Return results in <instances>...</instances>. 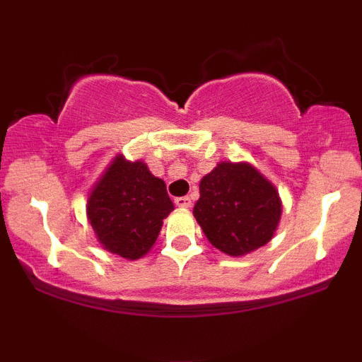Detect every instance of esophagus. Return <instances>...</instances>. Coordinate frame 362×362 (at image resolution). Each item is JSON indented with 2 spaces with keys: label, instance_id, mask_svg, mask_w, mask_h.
Masks as SVG:
<instances>
[{
  "label": "esophagus",
  "instance_id": "obj_1",
  "mask_svg": "<svg viewBox=\"0 0 362 362\" xmlns=\"http://www.w3.org/2000/svg\"><path fill=\"white\" fill-rule=\"evenodd\" d=\"M175 204L178 207H184V209H187V207L192 206V201H190V197H187V195H184V197H177L175 199Z\"/></svg>",
  "mask_w": 362,
  "mask_h": 362
}]
</instances>
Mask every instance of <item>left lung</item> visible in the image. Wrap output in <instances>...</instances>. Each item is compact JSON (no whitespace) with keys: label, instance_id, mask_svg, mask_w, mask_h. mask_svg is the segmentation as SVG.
Segmentation results:
<instances>
[{"label":"left lung","instance_id":"8db88e82","mask_svg":"<svg viewBox=\"0 0 362 362\" xmlns=\"http://www.w3.org/2000/svg\"><path fill=\"white\" fill-rule=\"evenodd\" d=\"M194 218L211 245L231 257L255 252L272 240L282 201L276 185L248 161H219L199 184Z\"/></svg>","mask_w":362,"mask_h":362}]
</instances>
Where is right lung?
Returning <instances> with one entry per match:
<instances>
[{"mask_svg":"<svg viewBox=\"0 0 362 362\" xmlns=\"http://www.w3.org/2000/svg\"><path fill=\"white\" fill-rule=\"evenodd\" d=\"M173 209L165 182L143 160L129 161L120 153L86 201V218L100 247L126 260H138L151 250Z\"/></svg>","mask_w":362,"mask_h":362,"instance_id":"add662e5","label":"right lung"}]
</instances>
